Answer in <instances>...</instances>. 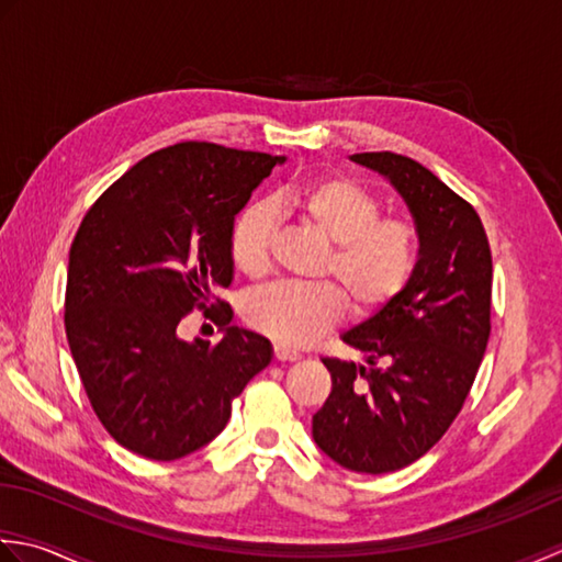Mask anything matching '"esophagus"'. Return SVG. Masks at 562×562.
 <instances>
[{"mask_svg":"<svg viewBox=\"0 0 562 562\" xmlns=\"http://www.w3.org/2000/svg\"><path fill=\"white\" fill-rule=\"evenodd\" d=\"M273 359H277V361H295V359H301V353H297L295 349L283 347V345H273Z\"/></svg>","mask_w":562,"mask_h":562,"instance_id":"1","label":"esophagus"}]
</instances>
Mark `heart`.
Wrapping results in <instances>:
<instances>
[{
	"label": "heart",
	"instance_id": "obj_1",
	"mask_svg": "<svg viewBox=\"0 0 562 562\" xmlns=\"http://www.w3.org/2000/svg\"><path fill=\"white\" fill-rule=\"evenodd\" d=\"M273 207L329 243L317 271L329 283H273L247 295V325L283 347H303L335 327L345 305L359 319L381 315L415 277L417 225L403 215H381V201L357 179L325 175L283 187L273 205L255 203L235 217L227 251L233 267L249 279L269 271L279 225Z\"/></svg>",
	"mask_w": 562,
	"mask_h": 562
}]
</instances>
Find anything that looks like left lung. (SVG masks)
Listing matches in <instances>:
<instances>
[{"label":"left lung","instance_id":"obj_1","mask_svg":"<svg viewBox=\"0 0 562 562\" xmlns=\"http://www.w3.org/2000/svg\"><path fill=\"white\" fill-rule=\"evenodd\" d=\"M403 193L419 233L415 277L381 315L347 331L366 366L325 357L331 391L313 437L357 473H393L437 443L485 357L492 311V251L477 211L415 159L357 153Z\"/></svg>","mask_w":562,"mask_h":562}]
</instances>
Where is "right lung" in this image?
<instances>
[{
    "label": "right lung",
    "mask_w": 562,
    "mask_h": 562,
    "mask_svg": "<svg viewBox=\"0 0 562 562\" xmlns=\"http://www.w3.org/2000/svg\"><path fill=\"white\" fill-rule=\"evenodd\" d=\"M277 162L217 143L169 145L113 181L77 227L67 341L94 415L137 456L177 461L213 441L271 361L265 337L231 327L217 291L233 281L235 215ZM196 310L226 329L221 342L178 339Z\"/></svg>",
    "instance_id": "1"
}]
</instances>
